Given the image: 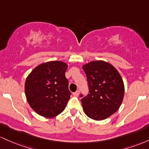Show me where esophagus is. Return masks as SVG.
I'll list each match as a JSON object with an SVG mask.
<instances>
[{
  "label": "esophagus",
  "instance_id": "34e87169",
  "mask_svg": "<svg viewBox=\"0 0 149 149\" xmlns=\"http://www.w3.org/2000/svg\"><path fill=\"white\" fill-rule=\"evenodd\" d=\"M79 91H77L76 92L73 93V95H74V96H79Z\"/></svg>",
  "mask_w": 149,
  "mask_h": 149
}]
</instances>
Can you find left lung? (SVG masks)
<instances>
[{"label":"left lung","mask_w":149,"mask_h":149,"mask_svg":"<svg viewBox=\"0 0 149 149\" xmlns=\"http://www.w3.org/2000/svg\"><path fill=\"white\" fill-rule=\"evenodd\" d=\"M82 68L89 87V93L81 99L85 114L97 121L109 118L119 109L124 98L121 75L111 63L103 61L89 62Z\"/></svg>","instance_id":"left-lung-1"}]
</instances>
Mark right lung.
Returning <instances> with one entry per match:
<instances>
[{"label": "right lung", "instance_id": "1", "mask_svg": "<svg viewBox=\"0 0 149 149\" xmlns=\"http://www.w3.org/2000/svg\"><path fill=\"white\" fill-rule=\"evenodd\" d=\"M68 64L49 61L36 66L26 77V101L37 114L46 118L57 116L65 110L71 93L65 77Z\"/></svg>", "mask_w": 149, "mask_h": 149}]
</instances>
